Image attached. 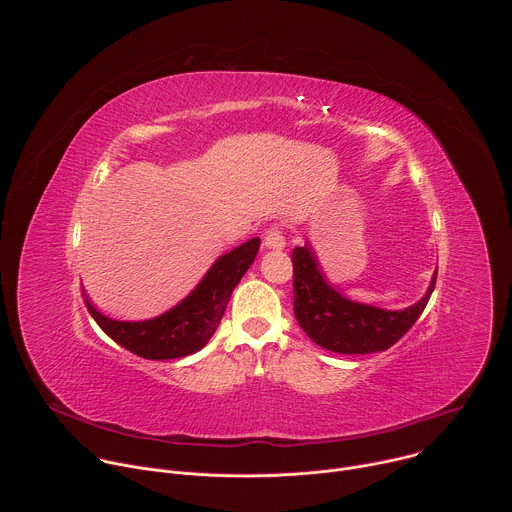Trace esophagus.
<instances>
[{
  "instance_id": "34e87169",
  "label": "esophagus",
  "mask_w": 512,
  "mask_h": 512,
  "mask_svg": "<svg viewBox=\"0 0 512 512\" xmlns=\"http://www.w3.org/2000/svg\"><path fill=\"white\" fill-rule=\"evenodd\" d=\"M263 245L267 247V249H283L285 247V237H283V233H281V229L279 227H269L267 231H265V235H263Z\"/></svg>"
}]
</instances>
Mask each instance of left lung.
Wrapping results in <instances>:
<instances>
[{
    "mask_svg": "<svg viewBox=\"0 0 512 512\" xmlns=\"http://www.w3.org/2000/svg\"><path fill=\"white\" fill-rule=\"evenodd\" d=\"M294 259V314L302 330L322 348L340 354H371L391 348L417 322L435 287L437 269L425 296L405 310H383L358 304L324 279L308 245L296 247Z\"/></svg>",
    "mask_w": 512,
    "mask_h": 512,
    "instance_id": "8db88e82",
    "label": "left lung"
}]
</instances>
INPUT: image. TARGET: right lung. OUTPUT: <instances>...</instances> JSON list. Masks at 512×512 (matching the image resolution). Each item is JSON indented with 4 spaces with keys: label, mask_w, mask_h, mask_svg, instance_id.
I'll list each match as a JSON object with an SVG mask.
<instances>
[{
    "label": "right lung",
    "mask_w": 512,
    "mask_h": 512,
    "mask_svg": "<svg viewBox=\"0 0 512 512\" xmlns=\"http://www.w3.org/2000/svg\"><path fill=\"white\" fill-rule=\"evenodd\" d=\"M259 245L261 241L255 237L218 257L190 294L158 318L121 322L97 312L87 296L85 304L109 338L141 358L168 360L194 354L206 346L221 324L233 289L255 261Z\"/></svg>",
    "instance_id": "right-lung-1"
}]
</instances>
